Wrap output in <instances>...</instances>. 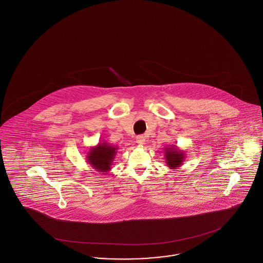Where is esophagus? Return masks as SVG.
<instances>
[{
  "label": "esophagus",
  "mask_w": 263,
  "mask_h": 263,
  "mask_svg": "<svg viewBox=\"0 0 263 263\" xmlns=\"http://www.w3.org/2000/svg\"><path fill=\"white\" fill-rule=\"evenodd\" d=\"M136 142H137L138 144L143 145V144H144V142H145V139H144L143 136H138L137 139H136Z\"/></svg>",
  "instance_id": "esophagus-1"
}]
</instances>
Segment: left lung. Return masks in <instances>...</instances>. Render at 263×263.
I'll return each instance as SVG.
<instances>
[{"label":"left lung","mask_w":263,"mask_h":263,"mask_svg":"<svg viewBox=\"0 0 263 263\" xmlns=\"http://www.w3.org/2000/svg\"><path fill=\"white\" fill-rule=\"evenodd\" d=\"M165 158L167 167L172 170L180 167L186 158V154L183 151L177 148V146L165 147Z\"/></svg>","instance_id":"left-lung-1"}]
</instances>
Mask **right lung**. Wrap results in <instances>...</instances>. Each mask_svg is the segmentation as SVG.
I'll list each match as a JSON object with an SVG mask.
<instances>
[{
	"label": "right lung",
	"mask_w": 263,
	"mask_h": 263,
	"mask_svg": "<svg viewBox=\"0 0 263 263\" xmlns=\"http://www.w3.org/2000/svg\"><path fill=\"white\" fill-rule=\"evenodd\" d=\"M118 146L109 143H98L96 146L89 148L86 159L90 167L106 175L111 171V164L118 153Z\"/></svg>",
	"instance_id": "right-lung-1"
}]
</instances>
